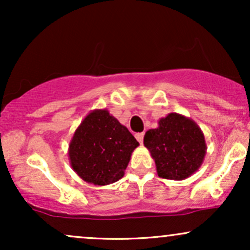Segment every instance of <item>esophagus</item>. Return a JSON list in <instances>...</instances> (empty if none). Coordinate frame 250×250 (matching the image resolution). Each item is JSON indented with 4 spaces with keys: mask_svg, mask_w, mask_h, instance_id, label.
Wrapping results in <instances>:
<instances>
[{
    "mask_svg": "<svg viewBox=\"0 0 250 250\" xmlns=\"http://www.w3.org/2000/svg\"><path fill=\"white\" fill-rule=\"evenodd\" d=\"M143 136H145V134H143V133H137V134H135V137H136V140H137V141H139L140 143L143 142Z\"/></svg>",
    "mask_w": 250,
    "mask_h": 250,
    "instance_id": "obj_1",
    "label": "esophagus"
}]
</instances>
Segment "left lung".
<instances>
[{
	"mask_svg": "<svg viewBox=\"0 0 250 250\" xmlns=\"http://www.w3.org/2000/svg\"><path fill=\"white\" fill-rule=\"evenodd\" d=\"M162 179L181 181L199 170L207 153L205 135L189 117L170 113L159 120L143 139Z\"/></svg>",
	"mask_w": 250,
	"mask_h": 250,
	"instance_id": "1",
	"label": "left lung"
}]
</instances>
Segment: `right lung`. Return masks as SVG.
<instances>
[{
    "label": "right lung",
    "mask_w": 250,
    "mask_h": 250,
    "mask_svg": "<svg viewBox=\"0 0 250 250\" xmlns=\"http://www.w3.org/2000/svg\"><path fill=\"white\" fill-rule=\"evenodd\" d=\"M139 142L108 109H94L71 137V168L85 182L107 186L122 179Z\"/></svg>",
    "instance_id": "1"
}]
</instances>
